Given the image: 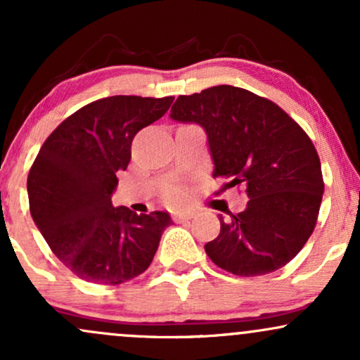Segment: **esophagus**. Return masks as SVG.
<instances>
[{
	"instance_id": "1",
	"label": "esophagus",
	"mask_w": 360,
	"mask_h": 360,
	"mask_svg": "<svg viewBox=\"0 0 360 360\" xmlns=\"http://www.w3.org/2000/svg\"><path fill=\"white\" fill-rule=\"evenodd\" d=\"M172 217H174L176 221H188L194 217V212H189V210H188V212H176L174 214H172Z\"/></svg>"
}]
</instances>
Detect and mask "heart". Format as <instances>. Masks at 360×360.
Instances as JSON below:
<instances>
[{"label": "heart", "instance_id": "b5f03b06", "mask_svg": "<svg viewBox=\"0 0 360 360\" xmlns=\"http://www.w3.org/2000/svg\"><path fill=\"white\" fill-rule=\"evenodd\" d=\"M166 198H167L169 201H171V203H181V201L184 200V193H183V189H179V188H176V186H172V188L167 189Z\"/></svg>", "mask_w": 360, "mask_h": 360}]
</instances>
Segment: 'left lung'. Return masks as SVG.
Segmentation results:
<instances>
[{
  "mask_svg": "<svg viewBox=\"0 0 360 360\" xmlns=\"http://www.w3.org/2000/svg\"><path fill=\"white\" fill-rule=\"evenodd\" d=\"M171 118L203 127L213 177L249 196L243 212L220 214L208 257L242 278L286 266L315 230L323 198L320 157L307 131L276 103L229 84L179 96Z\"/></svg>",
  "mask_w": 360,
  "mask_h": 360,
  "instance_id": "obj_1",
  "label": "left lung"
}]
</instances>
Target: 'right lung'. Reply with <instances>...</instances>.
<instances>
[{"label":"right lung","instance_id":"add662e5","mask_svg":"<svg viewBox=\"0 0 360 360\" xmlns=\"http://www.w3.org/2000/svg\"><path fill=\"white\" fill-rule=\"evenodd\" d=\"M174 96H110L82 106L49 135L28 172L30 213L56 257L94 284L127 283L150 266L167 212L115 208L111 194L131 140L162 118Z\"/></svg>","mask_w":360,"mask_h":360}]
</instances>
